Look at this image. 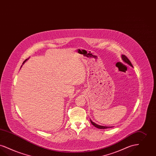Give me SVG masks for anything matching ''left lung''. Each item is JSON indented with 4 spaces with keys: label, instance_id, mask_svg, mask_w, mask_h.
I'll return each instance as SVG.
<instances>
[{
    "label": "left lung",
    "instance_id": "obj_1",
    "mask_svg": "<svg viewBox=\"0 0 156 156\" xmlns=\"http://www.w3.org/2000/svg\"><path fill=\"white\" fill-rule=\"evenodd\" d=\"M121 58H122V61L128 64V65H129L132 67H133V66L132 65V63H131V62L129 61V60L126 56H125V55H122L121 56ZM90 122L95 127H96V128H98L99 129H107V128H112V127H113V126H103V125L97 124H96V123H94V122H93L91 119H90Z\"/></svg>",
    "mask_w": 156,
    "mask_h": 156
}]
</instances>
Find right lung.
<instances>
[{"label": "right lung", "instance_id": "right-lung-1", "mask_svg": "<svg viewBox=\"0 0 156 156\" xmlns=\"http://www.w3.org/2000/svg\"><path fill=\"white\" fill-rule=\"evenodd\" d=\"M27 60H28V59H26V60H25V61H24V62H23V64H24V63H25V62H26V61H27ZM21 67H22V66H21Z\"/></svg>", "mask_w": 156, "mask_h": 156}]
</instances>
